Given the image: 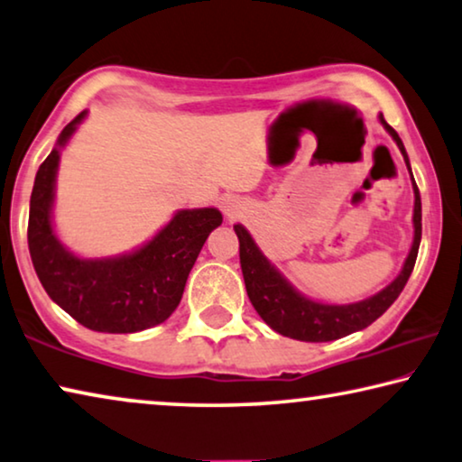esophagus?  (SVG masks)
<instances>
[{"instance_id":"1","label":"esophagus","mask_w":462,"mask_h":462,"mask_svg":"<svg viewBox=\"0 0 462 462\" xmlns=\"http://www.w3.org/2000/svg\"><path fill=\"white\" fill-rule=\"evenodd\" d=\"M237 212V208H236V204H231V202H226L225 204V215L226 217H233Z\"/></svg>"}]
</instances>
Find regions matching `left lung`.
Masks as SVG:
<instances>
[{
    "instance_id": "obj_1",
    "label": "left lung",
    "mask_w": 462,
    "mask_h": 462,
    "mask_svg": "<svg viewBox=\"0 0 462 462\" xmlns=\"http://www.w3.org/2000/svg\"><path fill=\"white\" fill-rule=\"evenodd\" d=\"M382 125L386 127L390 136L394 138L399 144L404 162L409 167L407 152L404 146L393 127L386 124L384 116H380ZM411 171V167H409ZM415 189V212H413V225H415V239L413 247H411L409 258L404 262L401 274L390 282L386 289H382L378 295L364 300L359 303L349 305H328V303H318L311 301L308 297L289 285L282 279L281 273L268 262L258 245L254 244L244 226L236 225L237 237H239V262H241V273H244L247 297H250L252 305L258 311L262 320H264L273 330L279 332L282 337L305 340V343H328V340H337L340 337L357 332L365 326H370L374 320L384 314V311L394 303L396 297L401 295V291L407 285L411 273H413L417 252H420V241H421V198L417 183L413 181Z\"/></svg>"
}]
</instances>
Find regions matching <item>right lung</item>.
<instances>
[{
	"label": "right lung",
	"instance_id": "1",
	"mask_svg": "<svg viewBox=\"0 0 462 462\" xmlns=\"http://www.w3.org/2000/svg\"><path fill=\"white\" fill-rule=\"evenodd\" d=\"M87 111L60 134L41 162L28 212V250L47 295L76 322L97 332L127 335L165 322L181 301L188 274L204 241L223 223L217 208L180 210L144 247L122 258H76L55 237L51 204L60 148L66 146Z\"/></svg>",
	"mask_w": 462,
	"mask_h": 462
}]
</instances>
